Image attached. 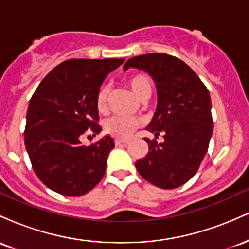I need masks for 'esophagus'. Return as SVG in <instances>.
Listing matches in <instances>:
<instances>
[{
    "label": "esophagus",
    "instance_id": "34e87169",
    "mask_svg": "<svg viewBox=\"0 0 249 249\" xmlns=\"http://www.w3.org/2000/svg\"><path fill=\"white\" fill-rule=\"evenodd\" d=\"M115 142H116V145H119V144H127L128 139H119V138H117V139H115Z\"/></svg>",
    "mask_w": 249,
    "mask_h": 249
}]
</instances>
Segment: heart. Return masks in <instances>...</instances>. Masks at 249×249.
<instances>
[{
  "mask_svg": "<svg viewBox=\"0 0 249 249\" xmlns=\"http://www.w3.org/2000/svg\"><path fill=\"white\" fill-rule=\"evenodd\" d=\"M126 84L134 96L141 101L145 98H150L152 93V81L147 75L144 73H137V75L130 76L126 79ZM111 90L107 84L99 88L96 96V107L99 112H105L107 110L108 101H110ZM141 126V121L137 118L126 116H113L107 119L104 123V128L111 136L117 138H127L134 131Z\"/></svg>",
  "mask_w": 249,
  "mask_h": 249,
  "instance_id": "b5f03b06",
  "label": "heart"
}]
</instances>
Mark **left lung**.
I'll list each match as a JSON object with an SVG mask.
<instances>
[{
	"label": "left lung",
	"mask_w": 249,
	"mask_h": 249,
	"mask_svg": "<svg viewBox=\"0 0 249 249\" xmlns=\"http://www.w3.org/2000/svg\"><path fill=\"white\" fill-rule=\"evenodd\" d=\"M128 68L144 70L156 83L158 105L146 130L164 137L162 142L145 138L148 153L136 161L137 170L157 187L181 186L207 153L213 132L210 92L186 63L167 53L132 57L124 70Z\"/></svg>",
	"instance_id": "obj_1"
}]
</instances>
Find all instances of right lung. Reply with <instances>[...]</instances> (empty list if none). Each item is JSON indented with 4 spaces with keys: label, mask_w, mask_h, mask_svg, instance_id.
I'll list each match as a JSON object with an SVG mask.
<instances>
[{
    "label": "right lung",
    "mask_w": 249,
    "mask_h": 249,
    "mask_svg": "<svg viewBox=\"0 0 249 249\" xmlns=\"http://www.w3.org/2000/svg\"><path fill=\"white\" fill-rule=\"evenodd\" d=\"M124 58L68 59L43 78L29 102L24 144L39 180L68 196L88 193L101 181L115 142L103 137L89 146L83 134L102 131L96 96Z\"/></svg>",
    "instance_id": "1"
}]
</instances>
